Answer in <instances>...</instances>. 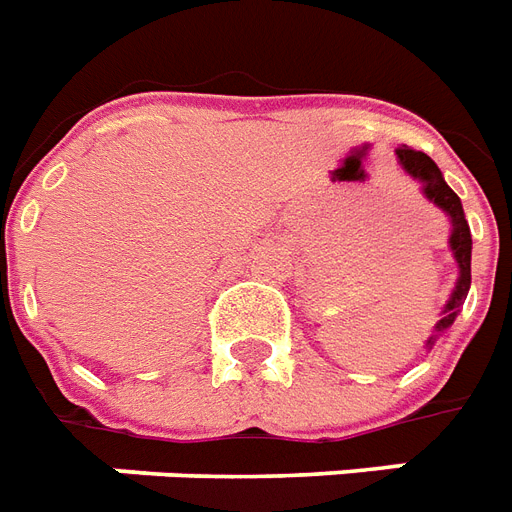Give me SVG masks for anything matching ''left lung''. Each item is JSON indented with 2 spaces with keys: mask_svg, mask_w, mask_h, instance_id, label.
Returning a JSON list of instances; mask_svg holds the SVG:
<instances>
[{
  "mask_svg": "<svg viewBox=\"0 0 512 512\" xmlns=\"http://www.w3.org/2000/svg\"><path fill=\"white\" fill-rule=\"evenodd\" d=\"M397 161L403 166L413 179H419L421 182V193L427 195L432 204L443 209L448 214V220H451V252H454V260L459 263V279H456V287L451 292V298L440 311V319L432 335L427 338V349H432V343L438 338V333L448 330V327L454 325L456 314H459V308H462L464 298H467V292H470V257H473V239H470V225L464 220V209L462 201H459V195L446 185V179L440 174V169L435 166V161L424 155L419 150H411V147H397Z\"/></svg>",
  "mask_w": 512,
  "mask_h": 512,
  "instance_id": "left-lung-1",
  "label": "left lung"
}]
</instances>
